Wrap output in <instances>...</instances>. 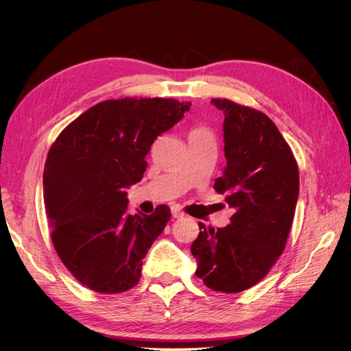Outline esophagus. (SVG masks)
Instances as JSON below:
<instances>
[{"mask_svg":"<svg viewBox=\"0 0 351 351\" xmlns=\"http://www.w3.org/2000/svg\"><path fill=\"white\" fill-rule=\"evenodd\" d=\"M171 214H173L174 218H183V217H184V212H183L182 209H180V208H177V206H173Z\"/></svg>","mask_w":351,"mask_h":351,"instance_id":"34e87169","label":"esophagus"}]
</instances>
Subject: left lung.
<instances>
[{
    "mask_svg": "<svg viewBox=\"0 0 351 351\" xmlns=\"http://www.w3.org/2000/svg\"><path fill=\"white\" fill-rule=\"evenodd\" d=\"M224 111V174L214 189L234 208L224 228L199 224L196 275L215 291L239 293L258 284L281 256L299 197V168L282 134L263 112L230 99Z\"/></svg>",
    "mask_w": 351,
    "mask_h": 351,
    "instance_id": "1",
    "label": "left lung"
}]
</instances>
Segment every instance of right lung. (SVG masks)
<instances>
[{
	"mask_svg": "<svg viewBox=\"0 0 351 351\" xmlns=\"http://www.w3.org/2000/svg\"><path fill=\"white\" fill-rule=\"evenodd\" d=\"M190 105L171 98L104 101L49 147L44 202L51 239L61 262L88 289L117 294L139 282L142 259L171 212L159 205L152 215H130L124 189L141 182L151 145Z\"/></svg>",
	"mask_w": 351,
	"mask_h": 351,
	"instance_id": "right-lung-1",
	"label": "right lung"
}]
</instances>
